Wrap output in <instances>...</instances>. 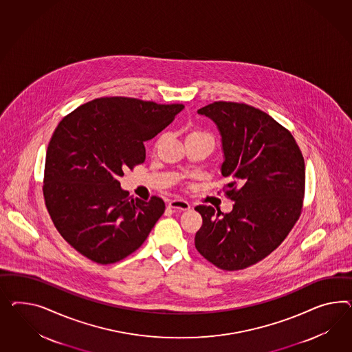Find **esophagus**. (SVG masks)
<instances>
[{"mask_svg": "<svg viewBox=\"0 0 352 352\" xmlns=\"http://www.w3.org/2000/svg\"><path fill=\"white\" fill-rule=\"evenodd\" d=\"M169 208L178 210V211H184V210H190V205L188 201L182 200V199H175V200H171L170 202H169Z\"/></svg>", "mask_w": 352, "mask_h": 352, "instance_id": "1", "label": "esophagus"}]
</instances>
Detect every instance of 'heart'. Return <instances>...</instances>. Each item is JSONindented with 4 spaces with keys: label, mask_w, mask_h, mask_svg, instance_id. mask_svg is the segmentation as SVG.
Segmentation results:
<instances>
[{
    "label": "heart",
    "mask_w": 352,
    "mask_h": 352,
    "mask_svg": "<svg viewBox=\"0 0 352 352\" xmlns=\"http://www.w3.org/2000/svg\"><path fill=\"white\" fill-rule=\"evenodd\" d=\"M162 138V137H160V138L157 140L156 144H159V143H160ZM187 140H205V141H209V142L214 143V137H212L211 134L208 133V132H204V131H199V129H193V131H190L188 135H187Z\"/></svg>",
    "instance_id": "b5f03b06"
}]
</instances>
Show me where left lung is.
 I'll list each match as a JSON object with an SVG mask.
<instances>
[{"label":"left lung","instance_id":"1","mask_svg":"<svg viewBox=\"0 0 352 352\" xmlns=\"http://www.w3.org/2000/svg\"><path fill=\"white\" fill-rule=\"evenodd\" d=\"M218 125L228 178L229 214L199 205L202 226L195 246L211 264L242 270L270 255L300 218L305 162L294 135L270 115L242 102L217 101L201 107Z\"/></svg>","mask_w":352,"mask_h":352}]
</instances>
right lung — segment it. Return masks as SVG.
I'll use <instances>...</instances> for the list:
<instances>
[{
	"mask_svg": "<svg viewBox=\"0 0 352 352\" xmlns=\"http://www.w3.org/2000/svg\"><path fill=\"white\" fill-rule=\"evenodd\" d=\"M184 106L132 97H101L63 118L48 143L43 197L51 220L73 248L114 264L142 246L165 211L160 197L133 199L119 177L144 162V141Z\"/></svg>",
	"mask_w": 352,
	"mask_h": 352,
	"instance_id": "1",
	"label": "right lung"
}]
</instances>
